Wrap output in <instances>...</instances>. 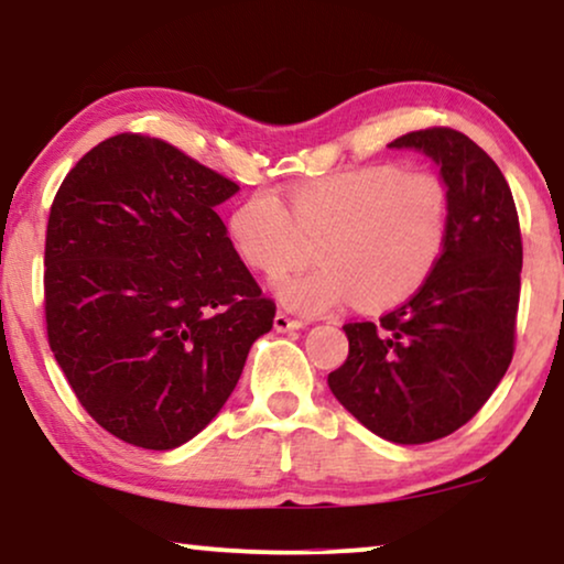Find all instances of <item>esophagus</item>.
<instances>
[{"instance_id":"1","label":"esophagus","mask_w":564,"mask_h":564,"mask_svg":"<svg viewBox=\"0 0 564 564\" xmlns=\"http://www.w3.org/2000/svg\"><path fill=\"white\" fill-rule=\"evenodd\" d=\"M303 326H305L303 321L290 318V315L282 313V311L274 315V330H280V334H288V330H300Z\"/></svg>"}]
</instances>
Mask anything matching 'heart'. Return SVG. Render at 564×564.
I'll return each mask as SVG.
<instances>
[{"label": "heart", "mask_w": 564, "mask_h": 564, "mask_svg": "<svg viewBox=\"0 0 564 564\" xmlns=\"http://www.w3.org/2000/svg\"><path fill=\"white\" fill-rule=\"evenodd\" d=\"M446 234L444 182L392 164L297 184L288 192V207L257 189L228 218L238 257L269 280L303 267L315 246L318 267L276 284L282 305L311 315L351 297L361 311L405 303L436 269Z\"/></svg>", "instance_id": "1"}]
</instances>
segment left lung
<instances>
[{"label": "left lung", "mask_w": 564, "mask_h": 564, "mask_svg": "<svg viewBox=\"0 0 564 564\" xmlns=\"http://www.w3.org/2000/svg\"><path fill=\"white\" fill-rule=\"evenodd\" d=\"M390 149L438 166L449 234L423 288L380 321L346 323L349 357L328 375L338 403L392 444H429L473 419L513 359L521 230L513 195L465 133L429 128Z\"/></svg>", "instance_id": "1"}]
</instances>
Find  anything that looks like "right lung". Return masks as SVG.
<instances>
[{
    "instance_id": "obj_1",
    "label": "right lung",
    "mask_w": 564,
    "mask_h": 564,
    "mask_svg": "<svg viewBox=\"0 0 564 564\" xmlns=\"http://www.w3.org/2000/svg\"><path fill=\"white\" fill-rule=\"evenodd\" d=\"M238 184L159 138L84 153L45 234L48 344L91 419L143 449H176L234 392L274 303L215 207Z\"/></svg>"
}]
</instances>
